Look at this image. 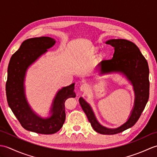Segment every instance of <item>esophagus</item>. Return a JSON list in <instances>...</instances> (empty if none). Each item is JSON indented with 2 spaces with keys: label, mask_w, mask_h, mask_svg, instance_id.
Masks as SVG:
<instances>
[{
  "label": "esophagus",
  "mask_w": 157,
  "mask_h": 157,
  "mask_svg": "<svg viewBox=\"0 0 157 157\" xmlns=\"http://www.w3.org/2000/svg\"><path fill=\"white\" fill-rule=\"evenodd\" d=\"M87 88H88V86L86 84H82L81 86H80V90L82 92H85L86 91V90H87Z\"/></svg>",
  "instance_id": "esophagus-1"
}]
</instances>
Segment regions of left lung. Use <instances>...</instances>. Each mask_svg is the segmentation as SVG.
<instances>
[{"label":"left lung","instance_id":"8db88e82","mask_svg":"<svg viewBox=\"0 0 157 157\" xmlns=\"http://www.w3.org/2000/svg\"><path fill=\"white\" fill-rule=\"evenodd\" d=\"M106 44L114 47L115 52L111 59L103 60L99 63V74L121 73L133 86L134 104L128 121L118 128H108L98 122L89 103L82 97L79 98V102L96 132L113 135L134 126L144 111L149 98V69L146 59L134 43L124 39H112L106 41Z\"/></svg>","mask_w":157,"mask_h":157}]
</instances>
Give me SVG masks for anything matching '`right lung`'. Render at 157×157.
<instances>
[{"label":"right lung","instance_id":"add662e5","mask_svg":"<svg viewBox=\"0 0 157 157\" xmlns=\"http://www.w3.org/2000/svg\"><path fill=\"white\" fill-rule=\"evenodd\" d=\"M55 43L54 38L46 36L26 40L12 55L8 66L6 94L9 107L23 128L38 134H52L59 131L65 120V102L76 96L74 83L60 89L52 101L50 116L46 118L33 111L27 101L24 86L26 71Z\"/></svg>","mask_w":157,"mask_h":157}]
</instances>
